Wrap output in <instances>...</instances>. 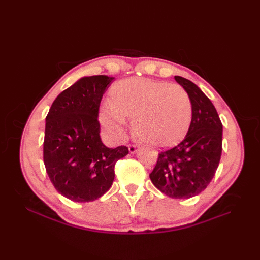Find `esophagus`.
I'll return each instance as SVG.
<instances>
[{
	"label": "esophagus",
	"mask_w": 260,
	"mask_h": 260,
	"mask_svg": "<svg viewBox=\"0 0 260 260\" xmlns=\"http://www.w3.org/2000/svg\"><path fill=\"white\" fill-rule=\"evenodd\" d=\"M137 148H139L137 145H128V151L131 154H135L137 152Z\"/></svg>",
	"instance_id": "34e87169"
}]
</instances>
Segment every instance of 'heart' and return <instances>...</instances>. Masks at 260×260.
<instances>
[{
	"mask_svg": "<svg viewBox=\"0 0 260 260\" xmlns=\"http://www.w3.org/2000/svg\"><path fill=\"white\" fill-rule=\"evenodd\" d=\"M101 124L114 141H121L127 120H133V132L146 144L167 148L186 136L192 123V103L178 85L135 77L115 84L110 103L99 112Z\"/></svg>",
	"mask_w": 260,
	"mask_h": 260,
	"instance_id": "b5f03b06",
	"label": "heart"
}]
</instances>
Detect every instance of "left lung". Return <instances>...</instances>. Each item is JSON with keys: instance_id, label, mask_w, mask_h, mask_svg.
<instances>
[{"instance_id": "left-lung-1", "label": "left lung", "mask_w": 260, "mask_h": 260, "mask_svg": "<svg viewBox=\"0 0 260 260\" xmlns=\"http://www.w3.org/2000/svg\"><path fill=\"white\" fill-rule=\"evenodd\" d=\"M174 79L189 95L192 123L184 140L158 154L150 179L170 198L189 199L211 182L222 152V124L211 101L196 84L183 77Z\"/></svg>"}]
</instances>
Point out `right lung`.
Masks as SVG:
<instances>
[{"label":"right lung","instance_id":"right-lung-1","mask_svg":"<svg viewBox=\"0 0 260 260\" xmlns=\"http://www.w3.org/2000/svg\"><path fill=\"white\" fill-rule=\"evenodd\" d=\"M114 77H82L54 99L46 117L43 162L56 190L75 202H90L112 186L115 164L126 146L104 145L99 105Z\"/></svg>","mask_w":260,"mask_h":260}]
</instances>
